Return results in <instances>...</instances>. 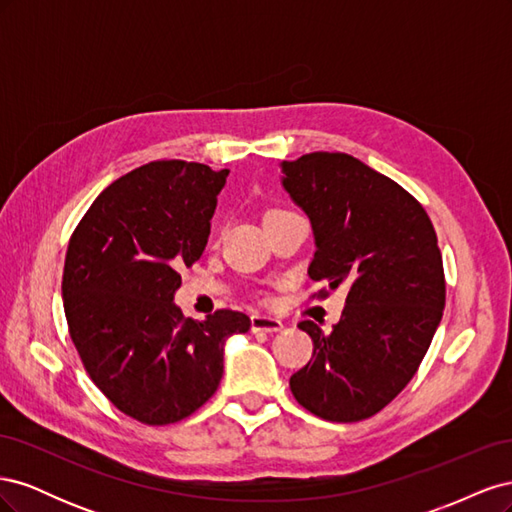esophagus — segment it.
<instances>
[{
    "instance_id": "esophagus-1",
    "label": "esophagus",
    "mask_w": 512,
    "mask_h": 512,
    "mask_svg": "<svg viewBox=\"0 0 512 512\" xmlns=\"http://www.w3.org/2000/svg\"><path fill=\"white\" fill-rule=\"evenodd\" d=\"M282 329H284L282 320H277L273 316H260V314L252 316V333H277Z\"/></svg>"
}]
</instances>
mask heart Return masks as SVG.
Segmentation results:
<instances>
[{
    "label": "heart",
    "mask_w": 512,
    "mask_h": 512,
    "mask_svg": "<svg viewBox=\"0 0 512 512\" xmlns=\"http://www.w3.org/2000/svg\"><path fill=\"white\" fill-rule=\"evenodd\" d=\"M269 213H275V211H269Z\"/></svg>",
    "instance_id": "heart-1"
}]
</instances>
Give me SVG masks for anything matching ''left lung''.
Wrapping results in <instances>:
<instances>
[{"mask_svg":"<svg viewBox=\"0 0 512 512\" xmlns=\"http://www.w3.org/2000/svg\"><path fill=\"white\" fill-rule=\"evenodd\" d=\"M284 188L314 228L307 273L318 297L348 286L331 333L303 320L314 342L290 391L312 414L356 423L406 389L442 320L446 282L427 211L393 179L348 153L314 151L282 162Z\"/></svg>","mask_w":512,"mask_h":512,"instance_id":"8db88e82","label":"left lung"}]
</instances>
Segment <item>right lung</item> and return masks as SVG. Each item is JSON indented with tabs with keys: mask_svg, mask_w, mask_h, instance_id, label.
Wrapping results in <instances>:
<instances>
[{
	"mask_svg": "<svg viewBox=\"0 0 512 512\" xmlns=\"http://www.w3.org/2000/svg\"><path fill=\"white\" fill-rule=\"evenodd\" d=\"M228 173L149 162L108 185L70 237L61 297L74 348L106 399L138 423L194 414L218 391L226 337L250 331L241 312L192 320L173 303L179 271L205 252Z\"/></svg>",
	"mask_w": 512,
	"mask_h": 512,
	"instance_id": "add662e5",
	"label": "right lung"
}]
</instances>
